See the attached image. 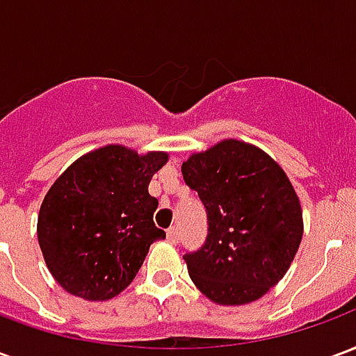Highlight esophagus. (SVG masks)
Returning <instances> with one entry per match:
<instances>
[{"mask_svg": "<svg viewBox=\"0 0 356 356\" xmlns=\"http://www.w3.org/2000/svg\"><path fill=\"white\" fill-rule=\"evenodd\" d=\"M165 234H168V240H170L171 244H177V242H179V229H177V227H170Z\"/></svg>", "mask_w": 356, "mask_h": 356, "instance_id": "esophagus-1", "label": "esophagus"}]
</instances>
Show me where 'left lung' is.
<instances>
[{
  "label": "left lung",
  "mask_w": 356,
  "mask_h": 356,
  "mask_svg": "<svg viewBox=\"0 0 356 356\" xmlns=\"http://www.w3.org/2000/svg\"><path fill=\"white\" fill-rule=\"evenodd\" d=\"M208 211V238L185 254L194 286L217 305H246L282 280L303 236L286 171L255 145L219 140L181 165Z\"/></svg>",
  "instance_id": "obj_1"
}]
</instances>
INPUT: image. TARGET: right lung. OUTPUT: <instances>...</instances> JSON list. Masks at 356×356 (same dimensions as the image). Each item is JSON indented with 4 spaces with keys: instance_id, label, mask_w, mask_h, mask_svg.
Listing matches in <instances>:
<instances>
[{
    "instance_id": "right-lung-1",
    "label": "right lung",
    "mask_w": 356,
    "mask_h": 356,
    "mask_svg": "<svg viewBox=\"0 0 356 356\" xmlns=\"http://www.w3.org/2000/svg\"><path fill=\"white\" fill-rule=\"evenodd\" d=\"M168 152L106 145L70 163L45 194L38 242L53 278L68 293L106 301L133 282L156 240L158 200L150 179Z\"/></svg>"
}]
</instances>
